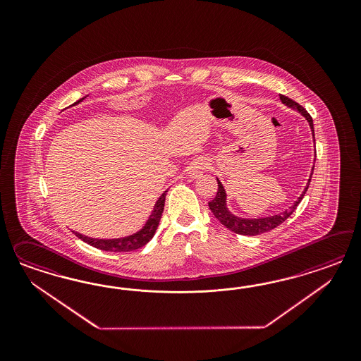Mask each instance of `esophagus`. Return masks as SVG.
I'll use <instances>...</instances> for the list:
<instances>
[{
    "label": "esophagus",
    "mask_w": 361,
    "mask_h": 361,
    "mask_svg": "<svg viewBox=\"0 0 361 361\" xmlns=\"http://www.w3.org/2000/svg\"><path fill=\"white\" fill-rule=\"evenodd\" d=\"M209 163L207 159L204 157H198L192 164L188 166L186 175L189 176L190 178H196L198 176L202 175L207 169H208Z\"/></svg>",
    "instance_id": "obj_1"
}]
</instances>
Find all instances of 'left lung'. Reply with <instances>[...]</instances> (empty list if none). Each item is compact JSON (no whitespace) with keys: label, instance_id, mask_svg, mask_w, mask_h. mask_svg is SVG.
I'll list each match as a JSON object with an SVG mask.
<instances>
[{"label":"left lung","instance_id":"obj_1","mask_svg":"<svg viewBox=\"0 0 361 361\" xmlns=\"http://www.w3.org/2000/svg\"><path fill=\"white\" fill-rule=\"evenodd\" d=\"M281 102L283 103L284 106H287L288 109H295L298 111L307 121H308V126L312 131V140L315 144V133H314V123H312V118L310 116V114L307 112L306 109H303L300 104H298L296 102H294L293 99L287 98L284 95H279ZM317 157V156H315ZM314 173V166L311 169V175L310 178L307 181L306 186L302 192V195L298 197V200L294 201V204L290 207V208L284 209L283 212L281 213H276L273 216H267V217H257V219H245V217H240V216H235L234 213H231L228 207V195H226V190L222 185V183L217 178V183H219V190H217V196L214 197V200H212L209 202V208L212 210V213L214 214V217L219 219V222L230 231H234L237 234H242V235H258V234H262L266 231H270V230L275 229L276 226H279L281 224H283L286 219H288L296 207L300 204L302 198L306 195L307 189L310 186V181H311V177Z\"/></svg>","mask_w":361,"mask_h":361}]
</instances>
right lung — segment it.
I'll list each match as a JSON object with an SVG mask.
<instances>
[{
  "instance_id": "1",
  "label": "right lung",
  "mask_w": 361,
  "mask_h": 361,
  "mask_svg": "<svg viewBox=\"0 0 361 361\" xmlns=\"http://www.w3.org/2000/svg\"><path fill=\"white\" fill-rule=\"evenodd\" d=\"M83 99H86V97L77 100L73 106H77ZM166 193H168V189L165 190L161 196L157 198V201L153 205L152 213L149 214V217L142 225V229L137 230L136 233H132L130 235L121 237V238H92V237L83 235L82 233H78V231H74V233H75L78 238L85 240L86 243L97 247V249L104 250V252H133L136 249H140L142 246H145L149 240H152L153 235L157 230V226H159L160 219H161L163 210H164Z\"/></svg>"
}]
</instances>
